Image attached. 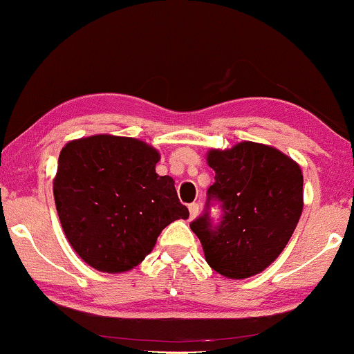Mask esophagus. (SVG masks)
<instances>
[{
  "mask_svg": "<svg viewBox=\"0 0 354 354\" xmlns=\"http://www.w3.org/2000/svg\"><path fill=\"white\" fill-rule=\"evenodd\" d=\"M188 209H189V218L191 219L196 218L198 213H200V205H198V203H191V205L188 206Z\"/></svg>",
  "mask_w": 354,
  "mask_h": 354,
  "instance_id": "obj_1",
  "label": "esophagus"
}]
</instances>
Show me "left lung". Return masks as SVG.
Segmentation results:
<instances>
[{
    "label": "left lung",
    "instance_id": "obj_1",
    "mask_svg": "<svg viewBox=\"0 0 354 354\" xmlns=\"http://www.w3.org/2000/svg\"><path fill=\"white\" fill-rule=\"evenodd\" d=\"M214 169L208 189L221 205L219 225L209 213L191 223L208 265L230 279L266 270L281 254L303 211V173L290 156L268 145L243 141L230 149H211Z\"/></svg>",
    "mask_w": 354,
    "mask_h": 354
}]
</instances>
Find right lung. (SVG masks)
Returning a JSON list of instances; mask_svg holds the SVG:
<instances>
[{
	"mask_svg": "<svg viewBox=\"0 0 354 354\" xmlns=\"http://www.w3.org/2000/svg\"><path fill=\"white\" fill-rule=\"evenodd\" d=\"M160 153L135 138L95 135L70 141L53 180L56 211L73 250L103 273H123L151 253L169 223L188 219Z\"/></svg>",
	"mask_w": 354,
	"mask_h": 354,
	"instance_id": "add662e5",
	"label": "right lung"
}]
</instances>
